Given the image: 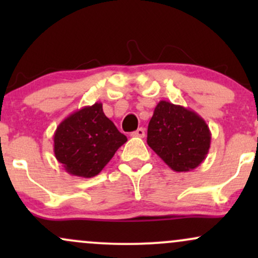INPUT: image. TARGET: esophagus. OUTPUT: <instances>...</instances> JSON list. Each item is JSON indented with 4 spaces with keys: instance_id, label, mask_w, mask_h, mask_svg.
Segmentation results:
<instances>
[{
    "instance_id": "esophagus-1",
    "label": "esophagus",
    "mask_w": 258,
    "mask_h": 258,
    "mask_svg": "<svg viewBox=\"0 0 258 258\" xmlns=\"http://www.w3.org/2000/svg\"><path fill=\"white\" fill-rule=\"evenodd\" d=\"M131 136L132 137H144V136H146V131H144V128H138V130H136L135 132H132L131 133Z\"/></svg>"
}]
</instances>
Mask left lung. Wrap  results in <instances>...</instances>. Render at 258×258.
Listing matches in <instances>:
<instances>
[{
  "label": "left lung",
  "instance_id": "left-lung-1",
  "mask_svg": "<svg viewBox=\"0 0 258 258\" xmlns=\"http://www.w3.org/2000/svg\"><path fill=\"white\" fill-rule=\"evenodd\" d=\"M147 143L171 170L188 172L206 159L211 132L198 112L160 100L148 125Z\"/></svg>",
  "mask_w": 258,
  "mask_h": 258
}]
</instances>
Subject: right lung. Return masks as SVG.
Listing matches in <instances>:
<instances>
[{"label":"right lung","instance_id":"add662e5","mask_svg":"<svg viewBox=\"0 0 258 258\" xmlns=\"http://www.w3.org/2000/svg\"><path fill=\"white\" fill-rule=\"evenodd\" d=\"M54 155L68 173L82 178L97 176L127 138L105 116L100 102L74 111L59 123Z\"/></svg>","mask_w":258,"mask_h":258}]
</instances>
